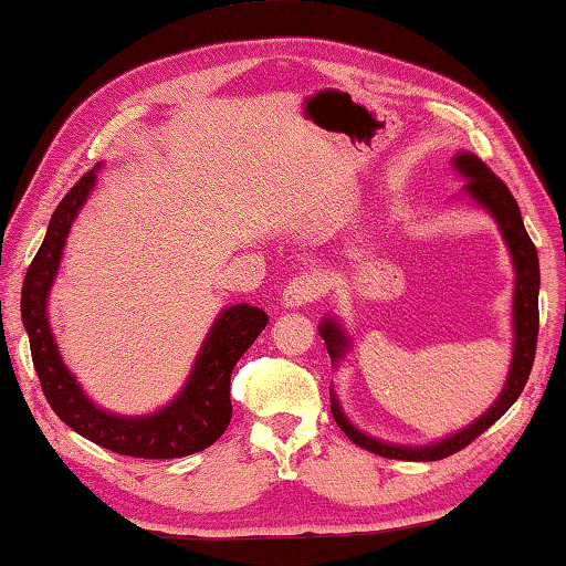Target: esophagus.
Listing matches in <instances>:
<instances>
[{
    "mask_svg": "<svg viewBox=\"0 0 566 566\" xmlns=\"http://www.w3.org/2000/svg\"><path fill=\"white\" fill-rule=\"evenodd\" d=\"M324 280H321L318 274L314 272H306V274H298L294 280L284 286L282 292V304L286 308H298V306H306L312 302H318L321 296H324Z\"/></svg>",
    "mask_w": 566,
    "mask_h": 566,
    "instance_id": "1",
    "label": "esophagus"
}]
</instances>
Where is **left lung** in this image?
I'll return each mask as SVG.
<instances>
[{
    "label": "left lung",
    "mask_w": 566,
    "mask_h": 566,
    "mask_svg": "<svg viewBox=\"0 0 566 566\" xmlns=\"http://www.w3.org/2000/svg\"><path fill=\"white\" fill-rule=\"evenodd\" d=\"M451 166L461 174L467 184L461 188V196H467L471 203L483 208L501 230L503 242L507 252L513 258L515 270V290H513V358L511 370L505 375V385L501 395L495 397V402L485 409V412L453 434L431 441V444H392V441L375 439L365 434L363 429L350 422L343 412V407L336 397V390L331 387V412H334L336 424L343 429L353 444L368 449L378 457L385 459H400V461H439L447 459L451 453L469 447L475 437H481L485 429L495 424L507 409L515 405V400L523 392V387L530 378L537 348V331H539V312H537V296H539V260L537 250L530 240L527 230L523 226V216H520L517 201L513 193L507 191V186L497 179V176L485 166L475 154L471 151H457V157L451 159ZM318 334L326 340V350L331 356L334 368L348 356L353 348V338L348 331L343 328L336 316H324L318 324Z\"/></svg>",
    "instance_id": "8db88e82"
}]
</instances>
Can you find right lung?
Instances as JSON below:
<instances>
[{
    "label": "right lung",
    "instance_id": "add662e5",
    "mask_svg": "<svg viewBox=\"0 0 566 566\" xmlns=\"http://www.w3.org/2000/svg\"><path fill=\"white\" fill-rule=\"evenodd\" d=\"M99 166L103 164L87 171L53 210L46 238L29 264L21 286V321L29 334L33 368L39 373L43 395L61 422L91 439L93 444L137 459L188 457L208 449L228 429L232 417V368L262 334L270 316L250 304L226 306L198 348L179 395L157 412L127 417L97 407L63 363L49 321V296L73 220L93 193Z\"/></svg>",
    "mask_w": 566,
    "mask_h": 566
}]
</instances>
